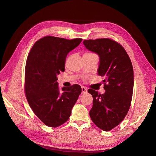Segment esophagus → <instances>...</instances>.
Returning a JSON list of instances; mask_svg holds the SVG:
<instances>
[{
	"instance_id": "1",
	"label": "esophagus",
	"mask_w": 156,
	"mask_h": 156,
	"mask_svg": "<svg viewBox=\"0 0 156 156\" xmlns=\"http://www.w3.org/2000/svg\"><path fill=\"white\" fill-rule=\"evenodd\" d=\"M81 91H82L83 94H84V93H87V88L86 87L82 86L81 87Z\"/></svg>"
}]
</instances>
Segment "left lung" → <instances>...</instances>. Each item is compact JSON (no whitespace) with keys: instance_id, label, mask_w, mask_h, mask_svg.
Returning <instances> with one entry per match:
<instances>
[{"instance_id":"1","label":"left lung","mask_w":156,"mask_h":156,"mask_svg":"<svg viewBox=\"0 0 156 156\" xmlns=\"http://www.w3.org/2000/svg\"><path fill=\"white\" fill-rule=\"evenodd\" d=\"M84 45L100 58L98 75L104 76V94L92 89L93 98L90 115L100 129L108 131L119 125L131 105L134 76L131 60L123 46L109 38L84 40Z\"/></svg>"}]
</instances>
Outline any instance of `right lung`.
I'll return each instance as SVG.
<instances>
[{"label": "right lung", "mask_w": 156, "mask_h": 156, "mask_svg": "<svg viewBox=\"0 0 156 156\" xmlns=\"http://www.w3.org/2000/svg\"><path fill=\"white\" fill-rule=\"evenodd\" d=\"M51 36L37 41L27 60L25 91L35 115L46 125L57 127L67 121L81 87L78 84L63 87L60 92L57 75L65 71L68 53L82 41Z\"/></svg>", "instance_id": "right-lung-1"}]
</instances>
